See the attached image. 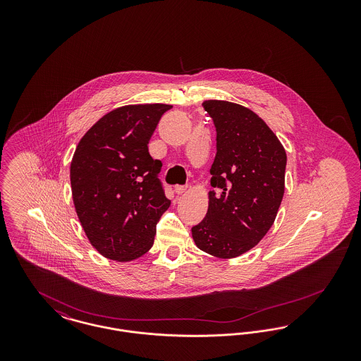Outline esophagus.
<instances>
[{
    "label": "esophagus",
    "mask_w": 361,
    "mask_h": 361,
    "mask_svg": "<svg viewBox=\"0 0 361 361\" xmlns=\"http://www.w3.org/2000/svg\"><path fill=\"white\" fill-rule=\"evenodd\" d=\"M185 190H187L185 185H176V187H174V192H176L177 195H183Z\"/></svg>",
    "instance_id": "1"
}]
</instances>
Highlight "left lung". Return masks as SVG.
<instances>
[{
    "label": "left lung",
    "instance_id": "left-lung-1",
    "mask_svg": "<svg viewBox=\"0 0 361 361\" xmlns=\"http://www.w3.org/2000/svg\"><path fill=\"white\" fill-rule=\"evenodd\" d=\"M216 130L209 206L192 227L196 246L211 256L238 257L275 222L284 195L287 154L267 123L238 104L208 100Z\"/></svg>",
    "mask_w": 361,
    "mask_h": 361
}]
</instances>
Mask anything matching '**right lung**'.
Listing matches in <instances>:
<instances>
[{
  "label": "right lung",
  "instance_id": "add662e5",
  "mask_svg": "<svg viewBox=\"0 0 361 361\" xmlns=\"http://www.w3.org/2000/svg\"><path fill=\"white\" fill-rule=\"evenodd\" d=\"M172 105H126L106 114L80 140L70 165L71 193L90 243L104 257L131 261L154 243L171 206L159 180L162 162L149 139Z\"/></svg>",
  "mask_w": 361,
  "mask_h": 361
}]
</instances>
